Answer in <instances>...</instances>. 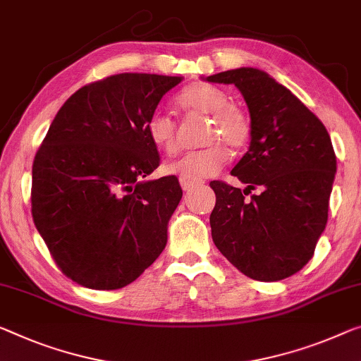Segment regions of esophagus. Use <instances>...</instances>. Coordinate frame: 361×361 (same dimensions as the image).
Here are the masks:
<instances>
[{
	"label": "esophagus",
	"mask_w": 361,
	"mask_h": 361,
	"mask_svg": "<svg viewBox=\"0 0 361 361\" xmlns=\"http://www.w3.org/2000/svg\"><path fill=\"white\" fill-rule=\"evenodd\" d=\"M180 185H182V188H184L185 192H192L193 188H197L200 185V182L188 180V179H180Z\"/></svg>",
	"instance_id": "esophagus-1"
}]
</instances>
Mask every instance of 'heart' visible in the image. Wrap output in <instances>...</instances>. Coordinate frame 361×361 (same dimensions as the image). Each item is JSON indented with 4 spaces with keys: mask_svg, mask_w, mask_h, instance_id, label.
<instances>
[{
    "mask_svg": "<svg viewBox=\"0 0 361 361\" xmlns=\"http://www.w3.org/2000/svg\"><path fill=\"white\" fill-rule=\"evenodd\" d=\"M179 106L187 114L209 116V124L204 132L207 148L190 152L177 161L171 163L168 173L179 176L180 179L203 180L214 176L229 159V149L242 148L250 138L252 126L248 116L231 104V98L221 88L209 84H195L185 88L177 98ZM149 142L168 157L179 149L177 126L168 114L154 113L147 123Z\"/></svg>",
    "mask_w": 361,
    "mask_h": 361,
    "instance_id": "heart-1",
    "label": "heart"
}]
</instances>
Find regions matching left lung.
I'll return each mask as SVG.
<instances>
[{
    "instance_id": "1",
    "label": "left lung",
    "mask_w": 361,
    "mask_h": 361,
    "mask_svg": "<svg viewBox=\"0 0 361 361\" xmlns=\"http://www.w3.org/2000/svg\"><path fill=\"white\" fill-rule=\"evenodd\" d=\"M235 85L250 113V147L232 176L245 190L213 180L209 216L218 250L252 279L273 282L312 259L328 223L336 153L323 123L268 72L238 68L204 79ZM255 186L258 196L245 195Z\"/></svg>"
}]
</instances>
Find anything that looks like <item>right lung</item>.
Masks as SVG:
<instances>
[{
    "mask_svg": "<svg viewBox=\"0 0 361 361\" xmlns=\"http://www.w3.org/2000/svg\"><path fill=\"white\" fill-rule=\"evenodd\" d=\"M184 77L111 75L77 90L54 116L32 166V216L54 262L77 284L114 290L164 250L182 198L159 166L147 123Z\"/></svg>",
    "mask_w": 361,
    "mask_h": 361,
    "instance_id": "add662e5",
    "label": "right lung"
}]
</instances>
